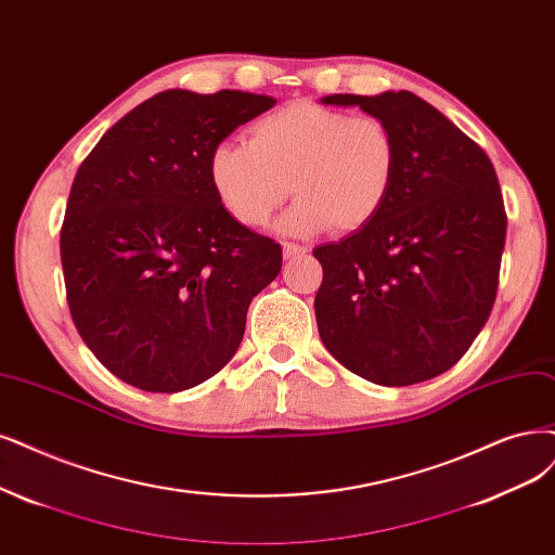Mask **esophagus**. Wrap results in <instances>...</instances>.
<instances>
[{
	"label": "esophagus",
	"instance_id": "34e87169",
	"mask_svg": "<svg viewBox=\"0 0 555 555\" xmlns=\"http://www.w3.org/2000/svg\"><path fill=\"white\" fill-rule=\"evenodd\" d=\"M304 254H309L306 246H299L295 242H283V256L285 258H297V256H304Z\"/></svg>",
	"mask_w": 555,
	"mask_h": 555
}]
</instances>
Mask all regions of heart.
Returning <instances> with one entry per match:
<instances>
[{
	"label": "heart",
	"mask_w": 555,
	"mask_h": 555,
	"mask_svg": "<svg viewBox=\"0 0 555 555\" xmlns=\"http://www.w3.org/2000/svg\"><path fill=\"white\" fill-rule=\"evenodd\" d=\"M398 141L377 116L295 102L258 118L249 141H219L208 157L212 190L237 223L260 229L288 198L281 231L352 233L371 223L393 192Z\"/></svg>",
	"instance_id": "heart-1"
}]
</instances>
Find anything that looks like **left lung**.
<instances>
[{
    "label": "left lung",
    "mask_w": 555,
    "mask_h": 555,
    "mask_svg": "<svg viewBox=\"0 0 555 555\" xmlns=\"http://www.w3.org/2000/svg\"><path fill=\"white\" fill-rule=\"evenodd\" d=\"M398 141V176L379 215L313 249L326 350L354 375L409 386L450 371L496 299L507 217L494 164L474 139L412 91L334 93Z\"/></svg>",
    "instance_id": "8db88e82"
}]
</instances>
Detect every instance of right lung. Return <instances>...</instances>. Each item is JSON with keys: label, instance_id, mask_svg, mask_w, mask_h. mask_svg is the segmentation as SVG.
<instances>
[{"label": "right lung", "instance_id": "1", "mask_svg": "<svg viewBox=\"0 0 555 555\" xmlns=\"http://www.w3.org/2000/svg\"><path fill=\"white\" fill-rule=\"evenodd\" d=\"M270 95L162 91L112 126L73 180L61 264L73 322L112 375L178 393L233 359L281 246L219 203L208 157Z\"/></svg>", "mask_w": 555, "mask_h": 555}]
</instances>
